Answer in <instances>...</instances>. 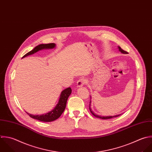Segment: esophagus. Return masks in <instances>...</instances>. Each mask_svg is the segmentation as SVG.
Wrapping results in <instances>:
<instances>
[{
  "instance_id": "esophagus-1",
  "label": "esophagus",
  "mask_w": 152,
  "mask_h": 152,
  "mask_svg": "<svg viewBox=\"0 0 152 152\" xmlns=\"http://www.w3.org/2000/svg\"><path fill=\"white\" fill-rule=\"evenodd\" d=\"M85 79L84 78H80L78 80V81L77 82V87H81L82 86H83L85 83Z\"/></svg>"
}]
</instances>
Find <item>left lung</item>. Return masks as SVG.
Listing matches in <instances>:
<instances>
[{
    "mask_svg": "<svg viewBox=\"0 0 152 152\" xmlns=\"http://www.w3.org/2000/svg\"><path fill=\"white\" fill-rule=\"evenodd\" d=\"M118 48L119 49L118 50H119L121 53H123V54H127V52H126V51L123 50L120 47L118 46ZM91 101H90V104H89V110H90L91 113H92V114L94 116H95V117H96V118H101V119H103V120H107V119H110V118H114V117H118V116H120V115H121V114H118V115H114V116H102V115H97V114H96L94 111H92V109H91Z\"/></svg>",
    "mask_w": 152,
    "mask_h": 152,
    "instance_id": "left-lung-1",
    "label": "left lung"
}]
</instances>
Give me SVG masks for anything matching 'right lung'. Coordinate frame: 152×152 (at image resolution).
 <instances>
[{
	"label": "right lung",
	"mask_w": 152,
	"mask_h": 152,
	"mask_svg": "<svg viewBox=\"0 0 152 152\" xmlns=\"http://www.w3.org/2000/svg\"><path fill=\"white\" fill-rule=\"evenodd\" d=\"M56 47V44L54 43H50V44H39L37 46H36L33 50H32L31 51L28 52L26 53L25 55H24L22 57V58L28 56L32 55L38 51L42 50H45V49H53ZM72 93V89L70 88H67L63 90L60 94V98L58 99V102L57 104L56 105L54 108L45 114H41V115H33L27 112V114L31 118L39 120L40 121H43V122H51L53 121L57 118H58L63 111H64L66 107V103L67 99L70 95Z\"/></svg>",
	"instance_id": "1"
}]
</instances>
